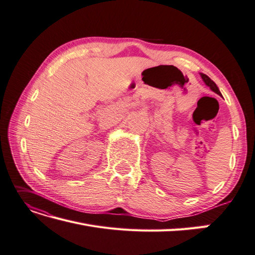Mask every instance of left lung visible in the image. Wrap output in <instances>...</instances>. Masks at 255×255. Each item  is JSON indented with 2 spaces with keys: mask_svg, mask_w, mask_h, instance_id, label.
Listing matches in <instances>:
<instances>
[{
  "mask_svg": "<svg viewBox=\"0 0 255 255\" xmlns=\"http://www.w3.org/2000/svg\"><path fill=\"white\" fill-rule=\"evenodd\" d=\"M200 75H201L202 80H204V82L206 83L207 86L210 87V89H211L212 91H214L215 94H218V95L221 96V93H220V90H219V88H218V86H217V84H215L208 75H206V74H204V73H200Z\"/></svg>",
  "mask_w": 255,
  "mask_h": 255,
  "instance_id": "obj_1",
  "label": "left lung"
}]
</instances>
